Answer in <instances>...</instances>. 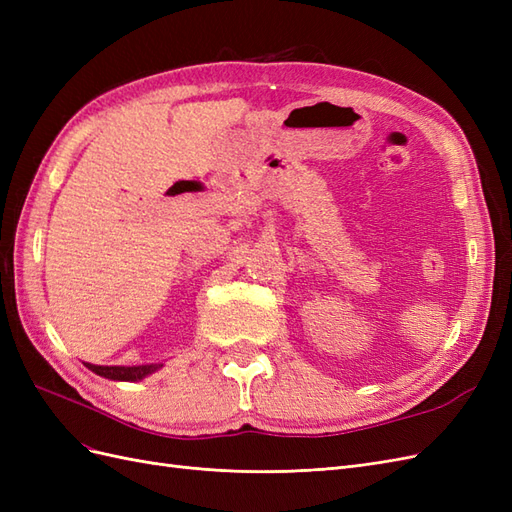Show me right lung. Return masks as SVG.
Listing matches in <instances>:
<instances>
[{
  "instance_id": "add662e5",
  "label": "right lung",
  "mask_w": 512,
  "mask_h": 512,
  "mask_svg": "<svg viewBox=\"0 0 512 512\" xmlns=\"http://www.w3.org/2000/svg\"><path fill=\"white\" fill-rule=\"evenodd\" d=\"M94 374L111 378V380H126V382H134V380H143L145 376H149L151 371L160 369L162 365H138V367H106V365H91L85 363Z\"/></svg>"
}]
</instances>
